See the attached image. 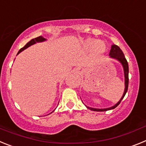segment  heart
Instances as JSON below:
<instances>
[{
    "instance_id": "1",
    "label": "heart",
    "mask_w": 146,
    "mask_h": 146,
    "mask_svg": "<svg viewBox=\"0 0 146 146\" xmlns=\"http://www.w3.org/2000/svg\"><path fill=\"white\" fill-rule=\"evenodd\" d=\"M86 44H87L88 47H91V46H93L94 44V50H95V51L96 52H98L99 54L103 53L106 50V45H105V44L102 41H96L94 43V40H89V41H88Z\"/></svg>"
}]
</instances>
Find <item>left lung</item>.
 Instances as JSON below:
<instances>
[{
	"mask_svg": "<svg viewBox=\"0 0 146 146\" xmlns=\"http://www.w3.org/2000/svg\"><path fill=\"white\" fill-rule=\"evenodd\" d=\"M110 57L112 58H114L115 60H117L118 61H119L121 64L123 68V72H124V78H125V88H124V92H123V96L121 98V99L119 100V102H118L117 104H115L114 106L111 107V108H104V109H97V108H89V107L86 106V108L90 109L91 110H93V111H98V112H101V111H107V110H113L114 108H116L118 104L121 103V100L123 99V97L126 95V92H127V90H128V86H129V65H128V62L126 60V58H125L124 55H123L122 50L120 49V47L118 46L115 44L112 45L111 50L110 51Z\"/></svg>",
	"mask_w": 146,
	"mask_h": 146,
	"instance_id": "obj_1",
	"label": "left lung"
}]
</instances>
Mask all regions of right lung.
<instances>
[{
	"mask_svg": "<svg viewBox=\"0 0 146 146\" xmlns=\"http://www.w3.org/2000/svg\"><path fill=\"white\" fill-rule=\"evenodd\" d=\"M44 41H46V38H44L43 36H40L36 37V38H33V39L31 40L29 42H28V43H27L26 44H25V46L23 47V48H21L20 50H19V52H18L17 55L19 53H20L22 51H23L24 50H25L26 48H28V47H30V46H31V45L37 43V42H44Z\"/></svg>",
	"mask_w": 146,
	"mask_h": 146,
	"instance_id": "add662e5",
	"label": "right lung"
}]
</instances>
